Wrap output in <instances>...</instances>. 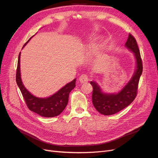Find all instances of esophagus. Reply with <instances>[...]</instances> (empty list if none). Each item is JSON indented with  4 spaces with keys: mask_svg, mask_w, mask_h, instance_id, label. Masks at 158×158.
Wrapping results in <instances>:
<instances>
[{
    "mask_svg": "<svg viewBox=\"0 0 158 158\" xmlns=\"http://www.w3.org/2000/svg\"><path fill=\"white\" fill-rule=\"evenodd\" d=\"M79 80H80V82L81 83H85V82H88L89 81V78H88V75L82 74L80 76Z\"/></svg>",
    "mask_w": 158,
    "mask_h": 158,
    "instance_id": "34e87169",
    "label": "esophagus"
}]
</instances>
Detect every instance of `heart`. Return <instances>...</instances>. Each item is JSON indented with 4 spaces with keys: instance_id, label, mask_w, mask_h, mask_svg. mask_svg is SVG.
Listing matches in <instances>:
<instances>
[{
    "instance_id": "obj_1",
    "label": "heart",
    "mask_w": 158,
    "mask_h": 158,
    "mask_svg": "<svg viewBox=\"0 0 158 158\" xmlns=\"http://www.w3.org/2000/svg\"><path fill=\"white\" fill-rule=\"evenodd\" d=\"M95 42H96V40L94 39V40H91V41H89V42L88 45H94V44H95Z\"/></svg>"
}]
</instances>
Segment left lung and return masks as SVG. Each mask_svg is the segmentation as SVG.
<instances>
[{"label":"left lung","mask_w":158,"mask_h":158,"mask_svg":"<svg viewBox=\"0 0 158 158\" xmlns=\"http://www.w3.org/2000/svg\"><path fill=\"white\" fill-rule=\"evenodd\" d=\"M127 48L133 52L136 61V69L132 78L117 94H105L95 82H90L93 87L92 103L97 111L104 115H111L128 106L137 95L138 83L143 66L137 42L131 33L125 44Z\"/></svg>","instance_id":"left-lung-1"}]
</instances>
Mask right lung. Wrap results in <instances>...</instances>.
Here are the masks:
<instances>
[{"mask_svg": "<svg viewBox=\"0 0 158 158\" xmlns=\"http://www.w3.org/2000/svg\"><path fill=\"white\" fill-rule=\"evenodd\" d=\"M30 39L26 43L23 47L27 44ZM76 80L75 78L72 82L66 84L58 92L49 98H37L28 92L22 82L20 75V52L19 54L16 76V83L24 98L28 109L41 117H53L58 116L63 111L69 102V94L76 86Z\"/></svg>", "mask_w": 158, "mask_h": 158, "instance_id": "right-lung-1", "label": "right lung"}]
</instances>
